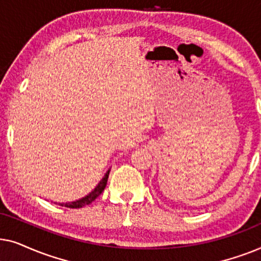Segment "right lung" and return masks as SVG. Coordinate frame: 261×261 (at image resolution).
Segmentation results:
<instances>
[{
	"mask_svg": "<svg viewBox=\"0 0 261 261\" xmlns=\"http://www.w3.org/2000/svg\"><path fill=\"white\" fill-rule=\"evenodd\" d=\"M109 172H110V170L107 171L105 177L102 178V180H99V183L96 185V188L94 189V190H92L91 192H89V194L87 196H84V197H82V198L77 199V201H73V202H66V203H57V202H55V203H56V204H59L62 206H66V208H82V206L90 204V203L92 201H95V199L97 198L98 196L102 194V191L106 189L107 181H108V177H109Z\"/></svg>",
	"mask_w": 261,
	"mask_h": 261,
	"instance_id": "add662e5",
	"label": "right lung"
}]
</instances>
